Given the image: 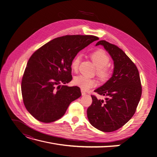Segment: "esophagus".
<instances>
[{"label":"esophagus","mask_w":157,"mask_h":157,"mask_svg":"<svg viewBox=\"0 0 157 157\" xmlns=\"http://www.w3.org/2000/svg\"><path fill=\"white\" fill-rule=\"evenodd\" d=\"M81 94H82V95H85L86 94L83 90H81Z\"/></svg>","instance_id":"obj_1"}]
</instances>
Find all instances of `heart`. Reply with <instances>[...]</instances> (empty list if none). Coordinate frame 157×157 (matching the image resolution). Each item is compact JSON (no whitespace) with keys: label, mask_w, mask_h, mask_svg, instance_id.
Returning a JSON list of instances; mask_svg holds the SVG:
<instances>
[{"label":"heart","mask_w":157,"mask_h":157,"mask_svg":"<svg viewBox=\"0 0 157 157\" xmlns=\"http://www.w3.org/2000/svg\"><path fill=\"white\" fill-rule=\"evenodd\" d=\"M91 57L94 63L98 67L97 74L101 79L107 78L110 75V70L107 65L110 62V58L106 53L103 50H97L94 51ZM81 58V54H78L74 58L71 62V68L74 71H77ZM74 84L80 87L83 90H88L90 88L97 85V81L94 79L90 78L85 75H79L74 78Z\"/></svg>","instance_id":"obj_1"}]
</instances>
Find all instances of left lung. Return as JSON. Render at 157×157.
<instances>
[{"mask_svg":"<svg viewBox=\"0 0 157 157\" xmlns=\"http://www.w3.org/2000/svg\"><path fill=\"white\" fill-rule=\"evenodd\" d=\"M113 61L112 77L94 90L106 98L105 101L91 95L92 105L87 109L90 123L104 132H112L124 126L134 115L142 94L139 71L125 52L116 45L101 40Z\"/></svg>","mask_w":157,"mask_h":157,"instance_id":"8db88e82","label":"left lung"}]
</instances>
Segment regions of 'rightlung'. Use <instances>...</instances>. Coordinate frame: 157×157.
<instances>
[{
    "label": "right lung",
    "instance_id": "1",
    "mask_svg": "<svg viewBox=\"0 0 157 157\" xmlns=\"http://www.w3.org/2000/svg\"><path fill=\"white\" fill-rule=\"evenodd\" d=\"M98 40L92 35H66L53 39L33 54L21 85L24 105L33 117L45 123L55 121L81 96L78 86L64 84L72 80L74 58Z\"/></svg>",
    "mask_w": 157,
    "mask_h": 157
}]
</instances>
